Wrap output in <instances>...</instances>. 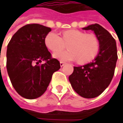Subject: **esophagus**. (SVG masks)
Segmentation results:
<instances>
[{"label": "esophagus", "instance_id": "1", "mask_svg": "<svg viewBox=\"0 0 123 123\" xmlns=\"http://www.w3.org/2000/svg\"><path fill=\"white\" fill-rule=\"evenodd\" d=\"M65 64V62H62V61L60 62V65H61V67H62Z\"/></svg>", "mask_w": 123, "mask_h": 123}]
</instances>
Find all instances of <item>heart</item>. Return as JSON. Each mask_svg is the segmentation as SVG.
Masks as SVG:
<instances>
[{
	"instance_id": "heart-1",
	"label": "heart",
	"mask_w": 123,
	"mask_h": 123,
	"mask_svg": "<svg viewBox=\"0 0 123 123\" xmlns=\"http://www.w3.org/2000/svg\"><path fill=\"white\" fill-rule=\"evenodd\" d=\"M65 44L68 49L59 51ZM45 44L51 51H59L53 54L54 58L62 61L77 60L81 64L92 61L100 50L99 40L96 36L75 29L62 32V37L57 33L50 32L45 37Z\"/></svg>"
}]
</instances>
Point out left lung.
<instances>
[{"label":"left lung","mask_w":123,"mask_h":123,"mask_svg":"<svg viewBox=\"0 0 123 123\" xmlns=\"http://www.w3.org/2000/svg\"><path fill=\"white\" fill-rule=\"evenodd\" d=\"M83 30L94 31L99 40L100 50L95 60L80 67H74L69 81L81 97L93 98L100 95L110 85L117 60L115 40L99 24L90 25Z\"/></svg>","instance_id":"1"}]
</instances>
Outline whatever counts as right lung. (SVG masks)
Returning a JSON list of instances; mask_svg holds the SVG:
<instances>
[{"label": "right lung", "instance_id": "add662e5", "mask_svg": "<svg viewBox=\"0 0 123 123\" xmlns=\"http://www.w3.org/2000/svg\"><path fill=\"white\" fill-rule=\"evenodd\" d=\"M50 31V28L40 24H28L12 36L8 45V74L16 92L26 99L40 97L53 73L61 68L60 62L51 57L45 44Z\"/></svg>", "mask_w": 123, "mask_h": 123}]
</instances>
